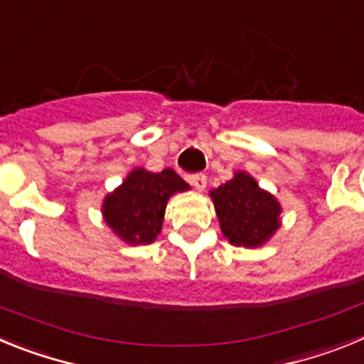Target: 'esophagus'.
I'll use <instances>...</instances> for the list:
<instances>
[{
    "mask_svg": "<svg viewBox=\"0 0 364 364\" xmlns=\"http://www.w3.org/2000/svg\"><path fill=\"white\" fill-rule=\"evenodd\" d=\"M189 184L193 186L195 189H198V191H204L205 186H208V176L204 175V173H197V175H189Z\"/></svg>",
    "mask_w": 364,
    "mask_h": 364,
    "instance_id": "1",
    "label": "esophagus"
}]
</instances>
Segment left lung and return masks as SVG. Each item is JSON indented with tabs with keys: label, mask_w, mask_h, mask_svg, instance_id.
Here are the masks:
<instances>
[{
	"label": "left lung",
	"mask_w": 364,
	"mask_h": 364,
	"mask_svg": "<svg viewBox=\"0 0 364 364\" xmlns=\"http://www.w3.org/2000/svg\"><path fill=\"white\" fill-rule=\"evenodd\" d=\"M211 198L222 233L235 246H259L279 228L281 205L246 173H235L226 184L211 191Z\"/></svg>",
	"instance_id": "obj_1"
}]
</instances>
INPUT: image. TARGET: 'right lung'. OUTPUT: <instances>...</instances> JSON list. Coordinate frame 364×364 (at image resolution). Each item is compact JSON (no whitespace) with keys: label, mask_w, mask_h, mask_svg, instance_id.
Returning a JSON list of instances; mask_svg holds the SVG:
<instances>
[{"label":"right lung","mask_w":364,"mask_h":364,"mask_svg":"<svg viewBox=\"0 0 364 364\" xmlns=\"http://www.w3.org/2000/svg\"><path fill=\"white\" fill-rule=\"evenodd\" d=\"M189 186L173 169L151 173L134 169L104 202V217L118 237L131 244H149L162 228L167 198Z\"/></svg>","instance_id":"right-lung-1"}]
</instances>
